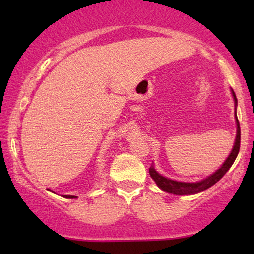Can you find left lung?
I'll list each match as a JSON object with an SVG mask.
<instances>
[{
    "instance_id": "8db88e82",
    "label": "left lung",
    "mask_w": 254,
    "mask_h": 254,
    "mask_svg": "<svg viewBox=\"0 0 254 254\" xmlns=\"http://www.w3.org/2000/svg\"><path fill=\"white\" fill-rule=\"evenodd\" d=\"M231 95L234 97L235 102V120H236V137L234 142V147H232L230 154L225 159L223 164L221 165V168H218L214 173H211L210 176H208L207 178L201 179L200 182H178V180L170 179L168 177L162 176L158 171H156L154 164L150 166L149 169V173H150V177L154 179L159 189L164 190L166 193L175 194V195H193V194H197L203 192L207 189H209L213 185H215L218 180H220L222 177H223L225 173L228 172V170L231 168V165L234 164L236 157H237L239 152V145H241V127H239V121L237 118V106L238 102L237 98H236V95L234 90L231 89Z\"/></svg>"
}]
</instances>
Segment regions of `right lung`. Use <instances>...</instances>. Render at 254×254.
<instances>
[{
  "mask_svg": "<svg viewBox=\"0 0 254 254\" xmlns=\"http://www.w3.org/2000/svg\"><path fill=\"white\" fill-rule=\"evenodd\" d=\"M47 190H51L52 193H54L53 190H50V189H47ZM64 197H67V199H74V197H77V196H75V195H64Z\"/></svg>",
  "mask_w": 254,
  "mask_h": 254,
  "instance_id": "obj_1",
  "label": "right lung"
}]
</instances>
